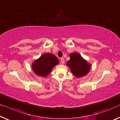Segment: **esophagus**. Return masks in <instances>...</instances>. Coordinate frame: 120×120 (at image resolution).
Masks as SVG:
<instances>
[{"label":"esophagus","instance_id":"1","mask_svg":"<svg viewBox=\"0 0 120 120\" xmlns=\"http://www.w3.org/2000/svg\"><path fill=\"white\" fill-rule=\"evenodd\" d=\"M60 61H61V63H62V64H64V62H65V60H64V58H61L60 59Z\"/></svg>","mask_w":120,"mask_h":120}]
</instances>
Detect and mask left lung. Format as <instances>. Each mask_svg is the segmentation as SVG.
I'll return each mask as SVG.
<instances>
[{"mask_svg": "<svg viewBox=\"0 0 120 120\" xmlns=\"http://www.w3.org/2000/svg\"><path fill=\"white\" fill-rule=\"evenodd\" d=\"M70 60L67 65L70 68L72 74L79 78L86 75L90 70L91 65L78 53H71L69 55Z\"/></svg>", "mask_w": 120, "mask_h": 120, "instance_id": "obj_1", "label": "left lung"}]
</instances>
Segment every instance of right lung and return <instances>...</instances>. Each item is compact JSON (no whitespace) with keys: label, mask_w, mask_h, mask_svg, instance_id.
I'll use <instances>...</instances> for the list:
<instances>
[{"label":"right lung","mask_w":120,"mask_h":120,"mask_svg":"<svg viewBox=\"0 0 120 120\" xmlns=\"http://www.w3.org/2000/svg\"><path fill=\"white\" fill-rule=\"evenodd\" d=\"M59 63L57 57L52 53H44L32 63L34 72L41 77H46L51 72L53 67Z\"/></svg>","instance_id":"add662e5"}]
</instances>
